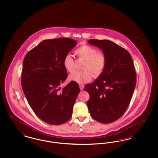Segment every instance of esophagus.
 Instances as JSON below:
<instances>
[{"label":"esophagus","mask_w":158,"mask_h":158,"mask_svg":"<svg viewBox=\"0 0 158 158\" xmlns=\"http://www.w3.org/2000/svg\"><path fill=\"white\" fill-rule=\"evenodd\" d=\"M79 88H80L81 90H83V89H84V85H82V84H80V85H79Z\"/></svg>","instance_id":"34e87169"}]
</instances>
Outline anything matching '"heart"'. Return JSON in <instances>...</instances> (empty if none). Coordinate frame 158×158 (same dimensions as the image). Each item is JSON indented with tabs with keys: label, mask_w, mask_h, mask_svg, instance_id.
Segmentation results:
<instances>
[{
	"label": "heart",
	"mask_w": 158,
	"mask_h": 158,
	"mask_svg": "<svg viewBox=\"0 0 158 158\" xmlns=\"http://www.w3.org/2000/svg\"><path fill=\"white\" fill-rule=\"evenodd\" d=\"M79 59L85 60L82 71H75L69 76L70 81L79 83H85L90 81L94 75L97 77L104 71L107 59L105 53L98 52L97 50L90 45L83 44L78 47L75 52ZM65 69L70 73L74 71L75 60L69 54H66L63 60Z\"/></svg>",
	"instance_id": "b5f03b06"
}]
</instances>
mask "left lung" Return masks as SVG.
<instances>
[{
    "label": "left lung",
    "instance_id": "obj_1",
    "mask_svg": "<svg viewBox=\"0 0 158 158\" xmlns=\"http://www.w3.org/2000/svg\"><path fill=\"white\" fill-rule=\"evenodd\" d=\"M88 43L101 48L107 62L104 71L84 90L89 94V112L95 120L108 124L117 120L130 104L135 86V71L127 50L109 40L90 39Z\"/></svg>",
    "mask_w": 158,
    "mask_h": 158
}]
</instances>
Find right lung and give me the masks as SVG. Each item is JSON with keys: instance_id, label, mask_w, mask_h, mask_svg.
<instances>
[{"instance_id": "obj_1", "label": "right lung", "mask_w": 158, "mask_h": 158, "mask_svg": "<svg viewBox=\"0 0 158 158\" xmlns=\"http://www.w3.org/2000/svg\"><path fill=\"white\" fill-rule=\"evenodd\" d=\"M76 44L70 38L45 40L24 57L21 74L23 93L36 115L49 124L60 125L70 120L81 91L74 81L60 88L68 77L63 60Z\"/></svg>"}]
</instances>
